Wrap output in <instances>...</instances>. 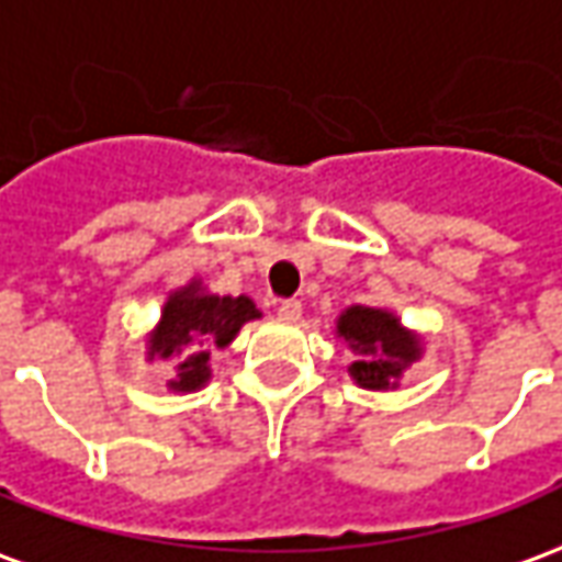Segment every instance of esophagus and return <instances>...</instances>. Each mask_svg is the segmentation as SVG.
I'll list each match as a JSON object with an SVG mask.
<instances>
[{
	"mask_svg": "<svg viewBox=\"0 0 562 562\" xmlns=\"http://www.w3.org/2000/svg\"><path fill=\"white\" fill-rule=\"evenodd\" d=\"M278 315L284 321H300V315H303V303H300V300H281V303H278Z\"/></svg>",
	"mask_w": 562,
	"mask_h": 562,
	"instance_id": "1",
	"label": "esophagus"
}]
</instances>
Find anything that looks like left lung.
Wrapping results in <instances>:
<instances>
[{"mask_svg": "<svg viewBox=\"0 0 562 562\" xmlns=\"http://www.w3.org/2000/svg\"><path fill=\"white\" fill-rule=\"evenodd\" d=\"M336 336L355 351L348 367L351 379L370 392L397 389L406 370L422 358L419 336L401 327V318L385 308L351 305L336 321Z\"/></svg>", "mask_w": 562, "mask_h": 562, "instance_id": "obj_1", "label": "left lung"}]
</instances>
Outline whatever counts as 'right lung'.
<instances>
[{
  "instance_id": "obj_1",
  "label": "right lung",
  "mask_w": 562,
  "mask_h": 562,
  "mask_svg": "<svg viewBox=\"0 0 562 562\" xmlns=\"http://www.w3.org/2000/svg\"><path fill=\"white\" fill-rule=\"evenodd\" d=\"M254 318H259V308L250 296H216L201 281H189L168 296L156 330L146 339V358H177V379H170L168 389L199 392L211 379V351L229 346Z\"/></svg>"
}]
</instances>
